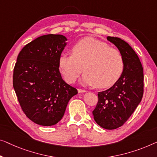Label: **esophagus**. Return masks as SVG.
<instances>
[{
	"mask_svg": "<svg viewBox=\"0 0 157 157\" xmlns=\"http://www.w3.org/2000/svg\"><path fill=\"white\" fill-rule=\"evenodd\" d=\"M78 92L79 93H84V92H86V91L85 90H82V89H78Z\"/></svg>",
	"mask_w": 157,
	"mask_h": 157,
	"instance_id": "esophagus-1",
	"label": "esophagus"
}]
</instances>
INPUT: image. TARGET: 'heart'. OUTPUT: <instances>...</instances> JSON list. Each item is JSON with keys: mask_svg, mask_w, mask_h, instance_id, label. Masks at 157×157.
<instances>
[{"mask_svg": "<svg viewBox=\"0 0 157 157\" xmlns=\"http://www.w3.org/2000/svg\"><path fill=\"white\" fill-rule=\"evenodd\" d=\"M72 54L61 53L58 68L65 80L74 83L83 71L82 82L99 88L113 86L119 80L124 70V60L118 49L93 38L77 41L71 48Z\"/></svg>", "mask_w": 157, "mask_h": 157, "instance_id": "heart-1", "label": "heart"}]
</instances>
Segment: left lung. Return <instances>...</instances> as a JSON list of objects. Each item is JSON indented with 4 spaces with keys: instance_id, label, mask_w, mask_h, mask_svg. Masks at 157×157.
Returning <instances> with one entry per match:
<instances>
[{
    "instance_id": "1",
    "label": "left lung",
    "mask_w": 157,
    "mask_h": 157,
    "mask_svg": "<svg viewBox=\"0 0 157 157\" xmlns=\"http://www.w3.org/2000/svg\"><path fill=\"white\" fill-rule=\"evenodd\" d=\"M121 53L124 70L121 78L108 90L98 93V103L92 111L98 125L107 130L122 126L141 101L144 92L143 67L138 56L127 42L107 36Z\"/></svg>"
}]
</instances>
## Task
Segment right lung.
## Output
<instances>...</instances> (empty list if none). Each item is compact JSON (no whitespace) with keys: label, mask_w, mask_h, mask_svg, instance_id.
Segmentation results:
<instances>
[{"label":"right lung","mask_w":157,"mask_h":157,"mask_svg":"<svg viewBox=\"0 0 157 157\" xmlns=\"http://www.w3.org/2000/svg\"><path fill=\"white\" fill-rule=\"evenodd\" d=\"M61 34L43 35L25 46L13 71V87L28 118L51 126L63 116L67 103L78 90L63 79L58 58L66 46Z\"/></svg>","instance_id":"add662e5"}]
</instances>
